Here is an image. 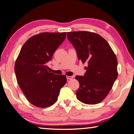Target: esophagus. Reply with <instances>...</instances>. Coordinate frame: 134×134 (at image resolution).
<instances>
[{
    "label": "esophagus",
    "mask_w": 134,
    "mask_h": 134,
    "mask_svg": "<svg viewBox=\"0 0 134 134\" xmlns=\"http://www.w3.org/2000/svg\"><path fill=\"white\" fill-rule=\"evenodd\" d=\"M66 78L68 79V80H72V79L73 78V76H67Z\"/></svg>",
    "instance_id": "1"
}]
</instances>
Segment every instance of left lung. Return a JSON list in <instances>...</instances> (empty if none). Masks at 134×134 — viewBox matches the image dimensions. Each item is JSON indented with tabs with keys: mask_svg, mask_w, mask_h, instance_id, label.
Returning a JSON list of instances; mask_svg holds the SVG:
<instances>
[{
	"mask_svg": "<svg viewBox=\"0 0 134 134\" xmlns=\"http://www.w3.org/2000/svg\"><path fill=\"white\" fill-rule=\"evenodd\" d=\"M79 60L87 64L84 76H76L80 88L76 97L83 103L96 104L106 97L118 78L116 56L107 41L94 32H67Z\"/></svg>",
	"mask_w": 134,
	"mask_h": 134,
	"instance_id": "1",
	"label": "left lung"
}]
</instances>
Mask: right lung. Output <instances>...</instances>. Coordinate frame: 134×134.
Segmentation results:
<instances>
[{
    "label": "right lung",
    "instance_id": "right-lung-1",
    "mask_svg": "<svg viewBox=\"0 0 134 134\" xmlns=\"http://www.w3.org/2000/svg\"><path fill=\"white\" fill-rule=\"evenodd\" d=\"M66 32H42L24 43L15 64L19 86L28 102L39 107L56 102L66 82L65 75L47 71L46 63L66 38Z\"/></svg>",
    "mask_w": 134,
    "mask_h": 134
}]
</instances>
